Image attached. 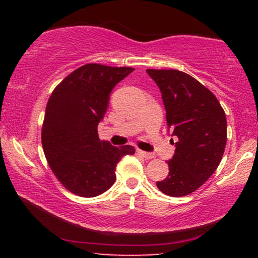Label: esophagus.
I'll list each match as a JSON object with an SVG mask.
<instances>
[{
  "label": "esophagus",
  "mask_w": 258,
  "mask_h": 258,
  "mask_svg": "<svg viewBox=\"0 0 258 258\" xmlns=\"http://www.w3.org/2000/svg\"><path fill=\"white\" fill-rule=\"evenodd\" d=\"M137 154L141 155V156H143L144 158H147V160H150V158L155 157L154 153H148V151H143V150H137Z\"/></svg>",
  "instance_id": "obj_1"
}]
</instances>
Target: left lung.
Wrapping results in <instances>:
<instances>
[{
    "label": "left lung",
    "mask_w": 258,
    "mask_h": 258,
    "mask_svg": "<svg viewBox=\"0 0 258 258\" xmlns=\"http://www.w3.org/2000/svg\"><path fill=\"white\" fill-rule=\"evenodd\" d=\"M160 88L168 132L177 142L168 161L169 174L156 182L165 195L179 197L200 188L214 174L227 143V118L209 89L178 70L148 69Z\"/></svg>",
    "instance_id": "1"
}]
</instances>
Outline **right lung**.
Returning <instances> with one entry per match:
<instances>
[{
    "label": "right lung",
    "instance_id": "1",
    "mask_svg": "<svg viewBox=\"0 0 258 258\" xmlns=\"http://www.w3.org/2000/svg\"><path fill=\"white\" fill-rule=\"evenodd\" d=\"M134 70L89 63L67 76L49 98L42 146L52 172L75 195L95 197L107 191L121 158L135 154L133 146L101 141L97 132L112 89Z\"/></svg>",
    "mask_w": 258,
    "mask_h": 258
}]
</instances>
